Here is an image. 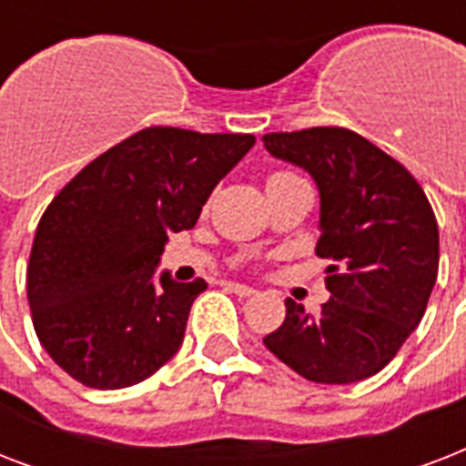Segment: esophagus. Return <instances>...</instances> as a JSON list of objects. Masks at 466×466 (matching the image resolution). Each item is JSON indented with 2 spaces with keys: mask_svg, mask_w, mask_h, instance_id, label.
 <instances>
[{
  "mask_svg": "<svg viewBox=\"0 0 466 466\" xmlns=\"http://www.w3.org/2000/svg\"><path fill=\"white\" fill-rule=\"evenodd\" d=\"M225 288L229 292H234L237 298H251V295H256L254 288H248V285H241V283H232V280H229V283H225Z\"/></svg>",
  "mask_w": 466,
  "mask_h": 466,
  "instance_id": "34e87169",
  "label": "esophagus"
}]
</instances>
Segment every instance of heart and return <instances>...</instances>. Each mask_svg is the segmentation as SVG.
<instances>
[{
  "label": "heart",
  "instance_id": "1",
  "mask_svg": "<svg viewBox=\"0 0 466 466\" xmlns=\"http://www.w3.org/2000/svg\"><path fill=\"white\" fill-rule=\"evenodd\" d=\"M288 176H292V174H285V171H278V174H270V176H268V183H270V181H280V178H288Z\"/></svg>",
  "mask_w": 466,
  "mask_h": 466
}]
</instances>
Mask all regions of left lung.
I'll return each mask as SVG.
<instances>
[{
  "label": "left lung",
  "instance_id": "obj_1",
  "mask_svg": "<svg viewBox=\"0 0 466 466\" xmlns=\"http://www.w3.org/2000/svg\"><path fill=\"white\" fill-rule=\"evenodd\" d=\"M263 147L314 178L317 256L333 261L321 311L285 299V321L263 343L309 382L372 377L420 324L433 292L441 258L433 208L397 159L346 127L270 133Z\"/></svg>",
  "mask_w": 466,
  "mask_h": 466
}]
</instances>
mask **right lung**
Here are the masks:
<instances>
[{
    "mask_svg": "<svg viewBox=\"0 0 466 466\" xmlns=\"http://www.w3.org/2000/svg\"><path fill=\"white\" fill-rule=\"evenodd\" d=\"M254 135L147 127L84 167L47 205L28 261V305L47 355L91 390L147 380L181 348L205 280L159 268Z\"/></svg>",
    "mask_w": 466,
    "mask_h": 466,
    "instance_id": "add662e5",
    "label": "right lung"
}]
</instances>
